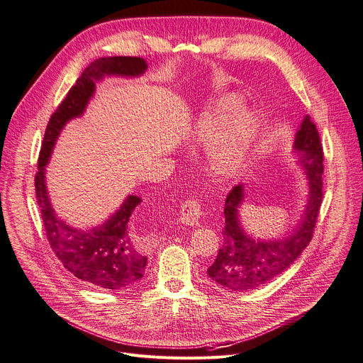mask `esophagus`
Wrapping results in <instances>:
<instances>
[{"instance_id": "1", "label": "esophagus", "mask_w": 363, "mask_h": 363, "mask_svg": "<svg viewBox=\"0 0 363 363\" xmlns=\"http://www.w3.org/2000/svg\"><path fill=\"white\" fill-rule=\"evenodd\" d=\"M202 217V208L201 202L198 199H187L184 203H182L180 209V223L191 227H198Z\"/></svg>"}]
</instances>
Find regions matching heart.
Listing matches in <instances>:
<instances>
[{"label":"heart","instance_id":"b5f03b06","mask_svg":"<svg viewBox=\"0 0 363 363\" xmlns=\"http://www.w3.org/2000/svg\"><path fill=\"white\" fill-rule=\"evenodd\" d=\"M236 96L212 101L190 130V142L206 147V161L214 174L230 177L246 164L259 132V117L249 106H237ZM235 110L233 111L232 108Z\"/></svg>","mask_w":363,"mask_h":363}]
</instances>
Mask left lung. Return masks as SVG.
I'll list each match as a JSON object with an SVG mask.
<instances>
[{
	"instance_id": "8db88e82",
	"label": "left lung",
	"mask_w": 363,
	"mask_h": 363,
	"mask_svg": "<svg viewBox=\"0 0 363 363\" xmlns=\"http://www.w3.org/2000/svg\"><path fill=\"white\" fill-rule=\"evenodd\" d=\"M293 155L308 179V196L301 218L280 238L261 239L247 233L240 220L245 203V184L234 186L224 206V243L209 268V279L233 293L259 289L283 274L312 239L313 227L323 202L324 155L315 124L306 116L297 127Z\"/></svg>"
}]
</instances>
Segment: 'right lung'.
<instances>
[{"label": "right lung", "mask_w": 363, "mask_h": 363, "mask_svg": "<svg viewBox=\"0 0 363 363\" xmlns=\"http://www.w3.org/2000/svg\"><path fill=\"white\" fill-rule=\"evenodd\" d=\"M146 69L147 64L140 57H106L91 62L51 116L40 147L35 187L48 242L61 264L95 289L121 291L136 286L143 277L147 239L133 231L129 221L142 199L129 195L113 216L96 227L70 225L58 217L51 203L47 165L64 125L86 111L98 82L110 76L138 77Z\"/></svg>", "instance_id": "obj_1"}]
</instances>
